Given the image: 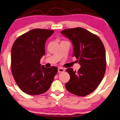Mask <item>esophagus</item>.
Masks as SVG:
<instances>
[{
	"label": "esophagus",
	"mask_w": 120,
	"mask_h": 120,
	"mask_svg": "<svg viewBox=\"0 0 120 120\" xmlns=\"http://www.w3.org/2000/svg\"><path fill=\"white\" fill-rule=\"evenodd\" d=\"M58 72H63L64 71V69L62 67H59L58 68Z\"/></svg>",
	"instance_id": "obj_1"
}]
</instances>
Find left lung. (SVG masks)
I'll use <instances>...</instances> for the list:
<instances>
[{"mask_svg": "<svg viewBox=\"0 0 120 120\" xmlns=\"http://www.w3.org/2000/svg\"><path fill=\"white\" fill-rule=\"evenodd\" d=\"M61 33L72 42V56L81 66L77 72L72 68L66 70L70 79L66 88L77 96H86L97 89L104 77L106 64L104 45L96 34L82 28L64 29Z\"/></svg>", "mask_w": 120, "mask_h": 120, "instance_id": "8db88e82", "label": "left lung"}]
</instances>
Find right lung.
Instances as JSON below:
<instances>
[{
  "mask_svg": "<svg viewBox=\"0 0 120 120\" xmlns=\"http://www.w3.org/2000/svg\"><path fill=\"white\" fill-rule=\"evenodd\" d=\"M54 30L34 29L19 36L13 44L11 70L19 88L28 94H42L48 90L58 72L56 67H41L45 43Z\"/></svg>",
  "mask_w": 120,
  "mask_h": 120,
  "instance_id": "right-lung-1",
  "label": "right lung"
}]
</instances>
